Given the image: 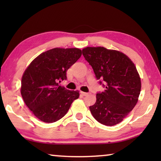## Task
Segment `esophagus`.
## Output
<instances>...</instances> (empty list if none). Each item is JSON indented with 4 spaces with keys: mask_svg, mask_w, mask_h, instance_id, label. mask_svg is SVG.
Here are the masks:
<instances>
[{
    "mask_svg": "<svg viewBox=\"0 0 161 161\" xmlns=\"http://www.w3.org/2000/svg\"><path fill=\"white\" fill-rule=\"evenodd\" d=\"M81 94L84 97H86V96H88V95H89L88 93H86V92H81Z\"/></svg>",
    "mask_w": 161,
    "mask_h": 161,
    "instance_id": "1",
    "label": "esophagus"
}]
</instances>
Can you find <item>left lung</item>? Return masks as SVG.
Instances as JSON below:
<instances>
[{
  "instance_id": "obj_1",
  "label": "left lung",
  "mask_w": 161,
  "mask_h": 161,
  "mask_svg": "<svg viewBox=\"0 0 161 161\" xmlns=\"http://www.w3.org/2000/svg\"><path fill=\"white\" fill-rule=\"evenodd\" d=\"M82 54L105 88L97 94L96 103L89 109L98 122L114 126L123 121L138 102L141 83L136 67L126 54L103 47L84 48Z\"/></svg>"
}]
</instances>
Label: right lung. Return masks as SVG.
Instances as JSON below:
<instances>
[{
	"mask_svg": "<svg viewBox=\"0 0 161 161\" xmlns=\"http://www.w3.org/2000/svg\"><path fill=\"white\" fill-rule=\"evenodd\" d=\"M81 55L78 48H54L40 54L25 69L21 81V95L27 107L40 121L53 123L62 119L78 91L59 85L67 80V71Z\"/></svg>",
	"mask_w": 161,
	"mask_h": 161,
	"instance_id": "add662e5",
	"label": "right lung"
}]
</instances>
